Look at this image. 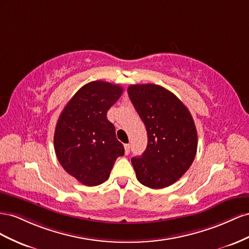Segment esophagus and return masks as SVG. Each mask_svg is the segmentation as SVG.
<instances>
[{
  "mask_svg": "<svg viewBox=\"0 0 249 249\" xmlns=\"http://www.w3.org/2000/svg\"><path fill=\"white\" fill-rule=\"evenodd\" d=\"M124 148H125V154H129L130 152V145L129 144H125L124 145Z\"/></svg>",
  "mask_w": 249,
  "mask_h": 249,
  "instance_id": "esophagus-1",
  "label": "esophagus"
}]
</instances>
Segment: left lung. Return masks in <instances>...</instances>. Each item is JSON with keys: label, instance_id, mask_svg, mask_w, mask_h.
Wrapping results in <instances>:
<instances>
[{"label": "left lung", "instance_id": "1", "mask_svg": "<svg viewBox=\"0 0 249 249\" xmlns=\"http://www.w3.org/2000/svg\"><path fill=\"white\" fill-rule=\"evenodd\" d=\"M127 91L148 137L144 153L131 159L137 178L151 189L171 186L195 159L194 120L179 99L160 85L133 84Z\"/></svg>", "mask_w": 249, "mask_h": 249}]
</instances>
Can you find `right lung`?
Returning a JSON list of instances; mask_svg holds the SVG:
<instances>
[{"instance_id": "add662e5", "label": "right lung", "mask_w": 249, "mask_h": 249, "mask_svg": "<svg viewBox=\"0 0 249 249\" xmlns=\"http://www.w3.org/2000/svg\"><path fill=\"white\" fill-rule=\"evenodd\" d=\"M123 93L117 84L91 81L77 91L61 111L54 149L61 167L85 186L107 180L113 164L124 154L115 126L106 118Z\"/></svg>"}]
</instances>
